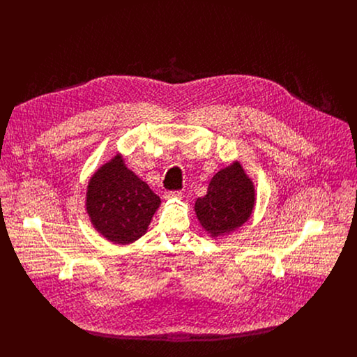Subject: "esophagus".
<instances>
[{
  "label": "esophagus",
  "instance_id": "esophagus-1",
  "mask_svg": "<svg viewBox=\"0 0 357 357\" xmlns=\"http://www.w3.org/2000/svg\"><path fill=\"white\" fill-rule=\"evenodd\" d=\"M182 197V194L179 191H166L163 198L165 199H179Z\"/></svg>",
  "mask_w": 357,
  "mask_h": 357
}]
</instances>
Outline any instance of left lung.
Masks as SVG:
<instances>
[{
  "label": "left lung",
  "mask_w": 357,
  "mask_h": 357,
  "mask_svg": "<svg viewBox=\"0 0 357 357\" xmlns=\"http://www.w3.org/2000/svg\"><path fill=\"white\" fill-rule=\"evenodd\" d=\"M255 206L253 179L234 160L210 181L207 192L194 204L197 218L211 238H221L250 220Z\"/></svg>",
  "instance_id": "1"
}]
</instances>
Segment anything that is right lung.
Wrapping results in <instances>:
<instances>
[{
	"label": "right lung",
	"mask_w": 357,
	"mask_h": 357,
	"mask_svg": "<svg viewBox=\"0 0 357 357\" xmlns=\"http://www.w3.org/2000/svg\"><path fill=\"white\" fill-rule=\"evenodd\" d=\"M160 206V198L130 170L118 153L92 174L85 192V210L95 230L115 245L144 236Z\"/></svg>",
	"instance_id": "obj_1"
}]
</instances>
